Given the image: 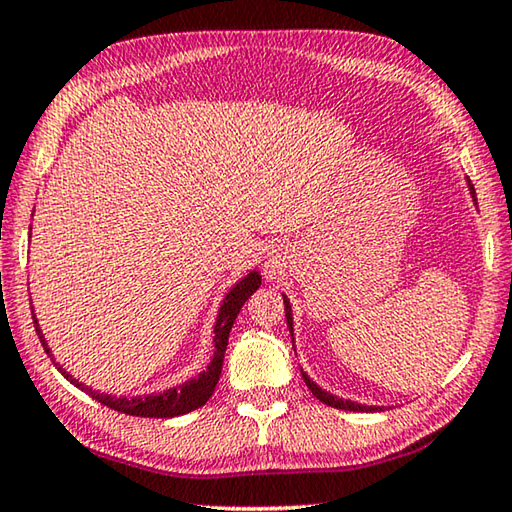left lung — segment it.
<instances>
[{
    "mask_svg": "<svg viewBox=\"0 0 512 512\" xmlns=\"http://www.w3.org/2000/svg\"><path fill=\"white\" fill-rule=\"evenodd\" d=\"M467 180V189H470V196H472V203L476 205V194H474V185L470 183V178ZM282 300H284V314H287V325H289V332H291V339H293V311H291V302L287 298V293H282ZM296 345V343H293ZM302 372V379H305V384L309 386V391L314 393L316 400H320L327 406H334V409H343V411H384V406H366V404H359V402H352V400H343V397H336L332 393H327L325 388H320L314 379H311L305 370L300 368Z\"/></svg>",
    "mask_w": 512,
    "mask_h": 512,
    "instance_id": "left-lung-1",
    "label": "left lung"
}]
</instances>
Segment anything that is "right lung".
<instances>
[{
	"instance_id": "obj_1",
	"label": "right lung",
	"mask_w": 512,
	"mask_h": 512,
	"mask_svg": "<svg viewBox=\"0 0 512 512\" xmlns=\"http://www.w3.org/2000/svg\"><path fill=\"white\" fill-rule=\"evenodd\" d=\"M259 284H262V275H259V271H255L253 268V271H248V275L241 277L235 287L225 293V298L221 300L219 314H216L214 354H212L210 363H207V368L203 372H198V377H189L180 386H173V388H167V391L149 393V395L117 397V395H106L101 391H94V388H90V386H85L83 381H79L74 375H69V372L60 366V363H56L54 354H51L49 345H47L45 334H42V329L38 325L36 314H33V323H36V332H38L42 348H45V352L51 359H54L56 368L60 370V375H63L69 384H74L76 388H81V391L88 393L92 400L101 402L103 406H110V409H115L119 413L137 415V418H176V415H185L189 411H196L198 406H203L212 397L214 388H216V384H219V377H221L230 329H232V325H235V318L241 311V307H244V302L259 289ZM31 311H33V307H31Z\"/></svg>"
}]
</instances>
